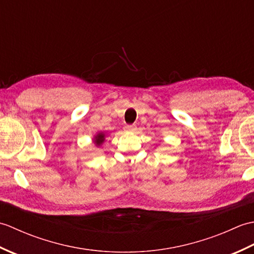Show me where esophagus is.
I'll return each mask as SVG.
<instances>
[{"mask_svg": "<svg viewBox=\"0 0 254 254\" xmlns=\"http://www.w3.org/2000/svg\"><path fill=\"white\" fill-rule=\"evenodd\" d=\"M124 130H126V132H134L136 130V127L135 126H127L126 127H124Z\"/></svg>", "mask_w": 254, "mask_h": 254, "instance_id": "1", "label": "esophagus"}]
</instances>
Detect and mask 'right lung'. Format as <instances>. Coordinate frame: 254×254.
<instances>
[{
  "label": "right lung",
  "mask_w": 254,
  "mask_h": 254,
  "mask_svg": "<svg viewBox=\"0 0 254 254\" xmlns=\"http://www.w3.org/2000/svg\"><path fill=\"white\" fill-rule=\"evenodd\" d=\"M106 139V133L105 132H98L96 134V135H94V138H93V143L95 144L96 147H100L102 144H104Z\"/></svg>",
  "instance_id": "1"
}]
</instances>
